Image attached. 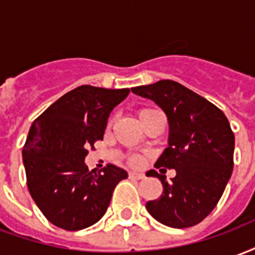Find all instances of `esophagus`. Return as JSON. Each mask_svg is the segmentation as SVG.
I'll use <instances>...</instances> for the list:
<instances>
[{"mask_svg": "<svg viewBox=\"0 0 255 255\" xmlns=\"http://www.w3.org/2000/svg\"><path fill=\"white\" fill-rule=\"evenodd\" d=\"M128 177L129 179H135V180H142L144 177V175H142V173H133V172H131L129 175H128Z\"/></svg>", "mask_w": 255, "mask_h": 255, "instance_id": "1", "label": "esophagus"}]
</instances>
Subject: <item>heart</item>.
<instances>
[{
    "label": "heart",
    "instance_id": "obj_1",
    "mask_svg": "<svg viewBox=\"0 0 255 255\" xmlns=\"http://www.w3.org/2000/svg\"><path fill=\"white\" fill-rule=\"evenodd\" d=\"M154 113H157V111H154V109H150V108H142V109H139L138 111L139 122L143 123L147 117H150L151 115H154ZM111 123H109V126H111ZM127 162L131 166L139 168V166L143 164V160H142V157L138 154H129L127 157Z\"/></svg>",
    "mask_w": 255,
    "mask_h": 255
}]
</instances>
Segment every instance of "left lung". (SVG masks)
Instances as JSON below:
<instances>
[{"instance_id":"8db88e82","label":"left lung","mask_w":255,"mask_h":255,"mask_svg":"<svg viewBox=\"0 0 255 255\" xmlns=\"http://www.w3.org/2000/svg\"><path fill=\"white\" fill-rule=\"evenodd\" d=\"M132 93L154 101L169 122V146L155 168L175 169L168 183L158 177L164 191L146 209L161 224L188 228L199 224L216 208L234 169L235 135L221 109L173 80L133 87ZM166 172V169H161Z\"/></svg>"}]
</instances>
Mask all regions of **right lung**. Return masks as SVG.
I'll list each match as a JSON object with an SVG mask.
<instances>
[{
	"label": "right lung",
	"instance_id": "add662e5",
	"mask_svg": "<svg viewBox=\"0 0 255 255\" xmlns=\"http://www.w3.org/2000/svg\"><path fill=\"white\" fill-rule=\"evenodd\" d=\"M129 89L79 86L58 98L30 128L23 162L27 187L36 206L52 224L79 231L105 214L115 188L127 172L108 164L98 173L84 158L102 140L112 109Z\"/></svg>",
	"mask_w": 255,
	"mask_h": 255
}]
</instances>
